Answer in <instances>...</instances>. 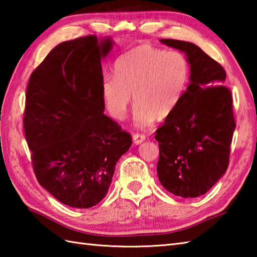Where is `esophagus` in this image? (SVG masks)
Wrapping results in <instances>:
<instances>
[{
	"instance_id": "34e87169",
	"label": "esophagus",
	"mask_w": 257,
	"mask_h": 257,
	"mask_svg": "<svg viewBox=\"0 0 257 257\" xmlns=\"http://www.w3.org/2000/svg\"><path fill=\"white\" fill-rule=\"evenodd\" d=\"M145 139H146V137H145V135H143V134H135L133 136V140H134L135 145H140Z\"/></svg>"
}]
</instances>
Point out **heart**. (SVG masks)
Segmentation results:
<instances>
[{
	"label": "heart",
	"mask_w": 257,
	"mask_h": 257,
	"mask_svg": "<svg viewBox=\"0 0 257 257\" xmlns=\"http://www.w3.org/2000/svg\"><path fill=\"white\" fill-rule=\"evenodd\" d=\"M190 77L184 54L162 51L148 44L125 52L114 63V76L101 79V95L109 114L121 120L133 99L134 120L146 128L156 118H166L181 99Z\"/></svg>",
	"instance_id": "1"
}]
</instances>
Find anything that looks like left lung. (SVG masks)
<instances>
[{
	"label": "left lung",
	"instance_id": "obj_1",
	"mask_svg": "<svg viewBox=\"0 0 257 257\" xmlns=\"http://www.w3.org/2000/svg\"><path fill=\"white\" fill-rule=\"evenodd\" d=\"M184 52L190 84L174 110L157 129V173L169 192L181 198L206 193L225 173L235 129L231 90L222 85L226 73L193 43L160 40Z\"/></svg>",
	"mask_w": 257,
	"mask_h": 257
}]
</instances>
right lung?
I'll list each match as a JSON object with an SVG mask.
<instances>
[{
    "label": "right lung",
    "instance_id": "obj_1",
    "mask_svg": "<svg viewBox=\"0 0 257 257\" xmlns=\"http://www.w3.org/2000/svg\"><path fill=\"white\" fill-rule=\"evenodd\" d=\"M110 37L54 47L32 73L24 130L38 183L59 202L88 209L105 198L132 135L103 113L101 61Z\"/></svg>",
    "mask_w": 257,
    "mask_h": 257
}]
</instances>
